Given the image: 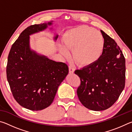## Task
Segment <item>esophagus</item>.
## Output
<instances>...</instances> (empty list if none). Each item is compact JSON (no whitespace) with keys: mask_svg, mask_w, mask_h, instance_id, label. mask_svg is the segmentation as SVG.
I'll use <instances>...</instances> for the list:
<instances>
[{"mask_svg":"<svg viewBox=\"0 0 132 132\" xmlns=\"http://www.w3.org/2000/svg\"><path fill=\"white\" fill-rule=\"evenodd\" d=\"M69 73H70V74H73V73H74L75 69V68H73L71 66H69Z\"/></svg>","mask_w":132,"mask_h":132,"instance_id":"obj_1","label":"esophagus"}]
</instances>
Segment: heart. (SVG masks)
<instances>
[{"label": "heart", "instance_id": "obj_1", "mask_svg": "<svg viewBox=\"0 0 132 132\" xmlns=\"http://www.w3.org/2000/svg\"><path fill=\"white\" fill-rule=\"evenodd\" d=\"M62 42L64 47L72 51V57L77 64L88 67L95 63L103 52L105 41L102 35L94 28L81 26L71 29L64 34ZM60 52L68 57L69 52L63 46Z\"/></svg>", "mask_w": 132, "mask_h": 132}]
</instances>
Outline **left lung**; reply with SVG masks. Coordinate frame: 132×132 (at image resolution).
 <instances>
[{"mask_svg": "<svg viewBox=\"0 0 132 132\" xmlns=\"http://www.w3.org/2000/svg\"><path fill=\"white\" fill-rule=\"evenodd\" d=\"M101 32L105 41L101 57L93 65L75 71L81 81L77 90L80 101L86 108L95 111L110 108L125 85L123 54L114 39Z\"/></svg>", "mask_w": 132, "mask_h": 132, "instance_id": "obj_1", "label": "left lung"}]
</instances>
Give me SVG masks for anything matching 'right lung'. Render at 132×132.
I'll use <instances>...</instances> for the list:
<instances>
[{
    "instance_id": "1",
    "label": "right lung",
    "mask_w": 132,
    "mask_h": 132,
    "mask_svg": "<svg viewBox=\"0 0 132 132\" xmlns=\"http://www.w3.org/2000/svg\"><path fill=\"white\" fill-rule=\"evenodd\" d=\"M52 24L51 21L28 27L12 45L8 56L6 74L12 94L21 106L31 111L50 106L69 73L66 63L53 61L30 49V35Z\"/></svg>"
}]
</instances>
